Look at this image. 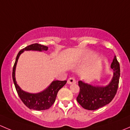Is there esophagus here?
<instances>
[{
    "instance_id": "esophagus-1",
    "label": "esophagus",
    "mask_w": 130,
    "mask_h": 130,
    "mask_svg": "<svg viewBox=\"0 0 130 130\" xmlns=\"http://www.w3.org/2000/svg\"><path fill=\"white\" fill-rule=\"evenodd\" d=\"M67 83L69 84H75V83H76V80L74 78H73V77H70V78H69V79H68Z\"/></svg>"
}]
</instances>
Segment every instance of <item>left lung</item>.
<instances>
[{
    "instance_id": "1",
    "label": "left lung",
    "mask_w": 130,
    "mask_h": 130,
    "mask_svg": "<svg viewBox=\"0 0 130 130\" xmlns=\"http://www.w3.org/2000/svg\"><path fill=\"white\" fill-rule=\"evenodd\" d=\"M111 68L113 76L105 86H92L79 80L80 92L77 101L82 107L87 110H96L108 104L113 99L117 92L120 76V67L116 56L114 57Z\"/></svg>"
}]
</instances>
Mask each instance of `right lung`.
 Returning a JSON list of instances; mask_svg holds the SVG:
<instances>
[{"mask_svg":"<svg viewBox=\"0 0 130 130\" xmlns=\"http://www.w3.org/2000/svg\"><path fill=\"white\" fill-rule=\"evenodd\" d=\"M48 47L46 46L41 45L38 43L27 46L26 48L22 49L18 53L13 67L12 78L17 92L23 103L31 109L42 111V110L49 109L55 101L56 97L58 90L62 88L67 83V80H53L46 89L38 93H29L24 91L22 90L19 85L17 84L15 80V69H16L18 59L24 51L43 52V51L48 50Z\"/></svg>","mask_w":130,"mask_h":130,"instance_id":"add662e5","label":"right lung"}]
</instances>
